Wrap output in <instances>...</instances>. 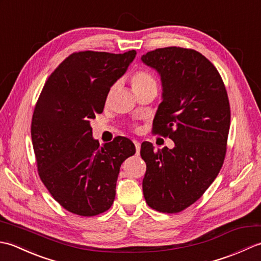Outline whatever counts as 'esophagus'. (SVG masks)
I'll return each mask as SVG.
<instances>
[{"label":"esophagus","mask_w":261,"mask_h":261,"mask_svg":"<svg viewBox=\"0 0 261 261\" xmlns=\"http://www.w3.org/2000/svg\"><path fill=\"white\" fill-rule=\"evenodd\" d=\"M134 143H135V146H136V151H137V154H139L140 153V142L139 141H134Z\"/></svg>","instance_id":"34e87169"}]
</instances>
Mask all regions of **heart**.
<instances>
[{
  "instance_id": "1",
  "label": "heart",
  "mask_w": 261,
  "mask_h": 261,
  "mask_svg": "<svg viewBox=\"0 0 261 261\" xmlns=\"http://www.w3.org/2000/svg\"><path fill=\"white\" fill-rule=\"evenodd\" d=\"M131 86L135 93L148 88H157V80L147 70H137L131 75Z\"/></svg>"
}]
</instances>
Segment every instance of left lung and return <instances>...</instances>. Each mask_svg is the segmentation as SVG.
I'll return each mask as SVG.
<instances>
[{"label":"left lung","instance_id":"8db88e82","mask_svg":"<svg viewBox=\"0 0 261 261\" xmlns=\"http://www.w3.org/2000/svg\"><path fill=\"white\" fill-rule=\"evenodd\" d=\"M141 60L163 83L152 132L175 143L154 151L142 142L143 195L151 208L178 213L203 195L222 168L231 119L228 93L214 65L194 49L159 48Z\"/></svg>","mask_w":261,"mask_h":261}]
</instances>
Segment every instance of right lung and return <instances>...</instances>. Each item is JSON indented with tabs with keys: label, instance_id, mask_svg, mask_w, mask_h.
I'll return each instance as SVG.
<instances>
[{
	"label": "right lung",
	"instance_id": "add662e5",
	"mask_svg": "<svg viewBox=\"0 0 261 261\" xmlns=\"http://www.w3.org/2000/svg\"><path fill=\"white\" fill-rule=\"evenodd\" d=\"M136 50L79 51L48 77L31 122L38 174L51 196L69 211L94 216L115 198L120 167L136 147L124 137L99 146L91 120L103 112L110 88L123 75Z\"/></svg>",
	"mask_w": 261,
	"mask_h": 261
}]
</instances>
